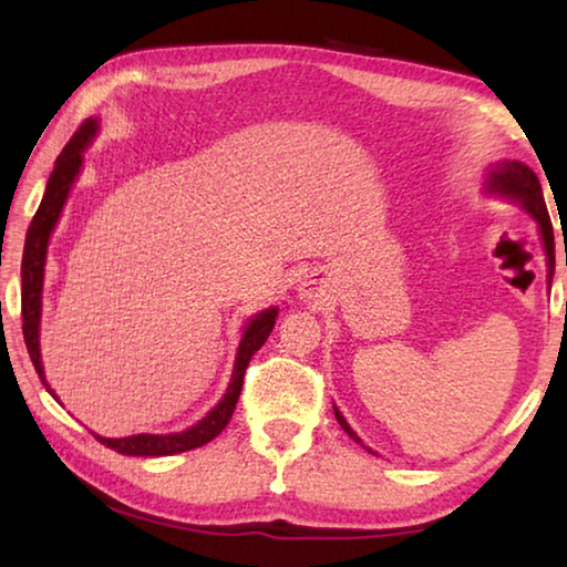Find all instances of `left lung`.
Returning a JSON list of instances; mask_svg holds the SVG:
<instances>
[{
    "instance_id": "1",
    "label": "left lung",
    "mask_w": 567,
    "mask_h": 567,
    "mask_svg": "<svg viewBox=\"0 0 567 567\" xmlns=\"http://www.w3.org/2000/svg\"><path fill=\"white\" fill-rule=\"evenodd\" d=\"M485 189L493 192V195L501 197H511L513 203L520 205L535 217L537 227H540L543 235V245H545V255H548V282H553V272H555V237H553V225H550V215L548 207H545L543 199V187L540 179H537L535 172L523 165V162L507 159V162H497V165L487 172L485 179ZM334 417H338L340 427L348 433L354 443H362V440L352 433V427L348 425V420L342 417V412L334 408Z\"/></svg>"
}]
</instances>
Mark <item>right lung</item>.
<instances>
[{
	"label": "right lung",
	"mask_w": 567,
	"mask_h": 567,
	"mask_svg": "<svg viewBox=\"0 0 567 567\" xmlns=\"http://www.w3.org/2000/svg\"><path fill=\"white\" fill-rule=\"evenodd\" d=\"M94 134H97V120H84L82 127L72 134V140L66 142L62 155L56 157L54 169L47 182L44 197L40 203V209L32 219L30 229H27V243H24V257H22V332L27 342V352H30L32 364L40 375L42 385L47 392L56 400L52 388L47 385L44 368H42V354H40V315H42V282H44V260H47V245H50V235L56 225V219L62 215V207L70 195L72 182L80 175L82 167V152L90 145ZM277 307L262 310L247 322L243 340L237 348V360L233 370V380L225 398L207 412V415L192 425L185 433H169V435H130V437H100L102 445L110 450H117L122 455H140V457H159V455H177L185 450H195L207 445L209 440H215L227 427L229 417H233L235 405L243 392L245 370L252 354L262 348L265 340L270 338L275 328Z\"/></svg>",
	"instance_id": "add662e5"
}]
</instances>
